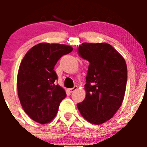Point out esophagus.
Listing matches in <instances>:
<instances>
[{
    "label": "esophagus",
    "mask_w": 147,
    "mask_h": 147,
    "mask_svg": "<svg viewBox=\"0 0 147 147\" xmlns=\"http://www.w3.org/2000/svg\"><path fill=\"white\" fill-rule=\"evenodd\" d=\"M76 89H77V86H74V88H70L69 91L71 92V93H73V92H74Z\"/></svg>",
    "instance_id": "34e87169"
}]
</instances>
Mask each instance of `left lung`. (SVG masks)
Masks as SVG:
<instances>
[{
  "label": "left lung",
  "instance_id": "left-lung-1",
  "mask_svg": "<svg viewBox=\"0 0 147 147\" xmlns=\"http://www.w3.org/2000/svg\"><path fill=\"white\" fill-rule=\"evenodd\" d=\"M78 53L90 65L85 85L86 97L77 107L90 123L103 124L113 116L124 99L127 80L125 60L106 42H84Z\"/></svg>",
  "mask_w": 147,
  "mask_h": 147
}]
</instances>
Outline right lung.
<instances>
[{
    "label": "right lung",
    "instance_id": "add662e5",
    "mask_svg": "<svg viewBox=\"0 0 147 147\" xmlns=\"http://www.w3.org/2000/svg\"><path fill=\"white\" fill-rule=\"evenodd\" d=\"M72 51L69 45L42 42L32 47L23 57L18 74V97L32 120L46 124L57 113L66 93L55 84L58 77L54 68L62 56Z\"/></svg>",
    "mask_w": 147,
    "mask_h": 147
}]
</instances>
